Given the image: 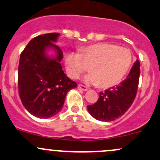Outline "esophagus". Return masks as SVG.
<instances>
[{
	"instance_id": "esophagus-1",
	"label": "esophagus",
	"mask_w": 160,
	"mask_h": 160,
	"mask_svg": "<svg viewBox=\"0 0 160 160\" xmlns=\"http://www.w3.org/2000/svg\"><path fill=\"white\" fill-rule=\"evenodd\" d=\"M78 87H79V88H80V89H81L82 91H88V88H87L86 86H84V85L79 84Z\"/></svg>"
}]
</instances>
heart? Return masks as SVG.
Returning a JSON list of instances; mask_svg holds the SVG:
<instances>
[{
  "instance_id": "heart-1",
  "label": "heart",
  "mask_w": 160,
  "mask_h": 160,
  "mask_svg": "<svg viewBox=\"0 0 160 160\" xmlns=\"http://www.w3.org/2000/svg\"><path fill=\"white\" fill-rule=\"evenodd\" d=\"M90 73L84 77L88 84L98 85L106 88L121 81L132 64V54L128 48L110 43H98L82 48L80 53L70 52L65 58L68 76L77 79L87 70Z\"/></svg>"
}]
</instances>
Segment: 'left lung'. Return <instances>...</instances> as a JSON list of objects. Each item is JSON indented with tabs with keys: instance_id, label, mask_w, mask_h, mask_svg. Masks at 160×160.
I'll return each instance as SVG.
<instances>
[{
	"instance_id": "left-lung-1",
	"label": "left lung",
	"mask_w": 160,
	"mask_h": 160,
	"mask_svg": "<svg viewBox=\"0 0 160 160\" xmlns=\"http://www.w3.org/2000/svg\"><path fill=\"white\" fill-rule=\"evenodd\" d=\"M140 77V62L134 63L129 74L118 86L100 92L94 105H88L90 114L98 120L113 121L123 116L132 105L136 97Z\"/></svg>"
}]
</instances>
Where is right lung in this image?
I'll use <instances>...</instances> for the list:
<instances>
[{"label": "right lung", "instance_id": "right-lung-1", "mask_svg": "<svg viewBox=\"0 0 160 160\" xmlns=\"http://www.w3.org/2000/svg\"><path fill=\"white\" fill-rule=\"evenodd\" d=\"M59 35L52 32L37 36L20 55L18 94L26 109L36 117L47 119L59 112L68 91L77 87L60 63L62 51L54 44ZM48 48L55 50V57L47 55Z\"/></svg>", "mask_w": 160, "mask_h": 160}]
</instances>
